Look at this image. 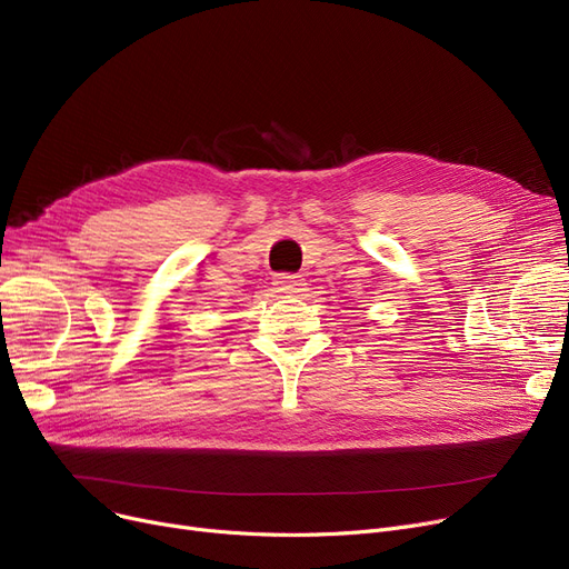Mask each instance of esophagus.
<instances>
[{"mask_svg":"<svg viewBox=\"0 0 569 569\" xmlns=\"http://www.w3.org/2000/svg\"><path fill=\"white\" fill-rule=\"evenodd\" d=\"M274 290L283 292V295H297L305 290V283L300 277H295V274H279L274 281Z\"/></svg>","mask_w":569,"mask_h":569,"instance_id":"obj_1","label":"esophagus"}]
</instances>
